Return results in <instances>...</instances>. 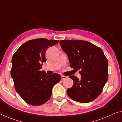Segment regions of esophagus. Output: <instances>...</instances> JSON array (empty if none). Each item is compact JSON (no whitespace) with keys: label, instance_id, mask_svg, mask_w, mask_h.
<instances>
[{"label":"esophagus","instance_id":"esophagus-1","mask_svg":"<svg viewBox=\"0 0 122 122\" xmlns=\"http://www.w3.org/2000/svg\"><path fill=\"white\" fill-rule=\"evenodd\" d=\"M66 78H67V76H65V75H61V79H62V80H64V79Z\"/></svg>","mask_w":122,"mask_h":122}]
</instances>
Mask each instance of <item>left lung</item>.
<instances>
[{
	"label": "left lung",
	"instance_id": "8db88e82",
	"mask_svg": "<svg viewBox=\"0 0 122 122\" xmlns=\"http://www.w3.org/2000/svg\"><path fill=\"white\" fill-rule=\"evenodd\" d=\"M61 47L67 54L70 67L78 71L81 79L69 76L73 85L67 90L71 99L89 103L102 92L108 79V61L101 48L81 40H61Z\"/></svg>",
	"mask_w": 122,
	"mask_h": 122
}]
</instances>
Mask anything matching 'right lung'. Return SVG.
Segmentation results:
<instances>
[{
	"mask_svg": "<svg viewBox=\"0 0 122 122\" xmlns=\"http://www.w3.org/2000/svg\"><path fill=\"white\" fill-rule=\"evenodd\" d=\"M59 40L46 38L29 40L19 47L13 55L11 75L15 90L22 99L31 105H41L51 98L53 86L61 80L57 73L47 75L41 71L46 62V52Z\"/></svg>",
	"mask_w": 122,
	"mask_h": 122,
	"instance_id": "obj_1",
	"label": "right lung"
}]
</instances>
